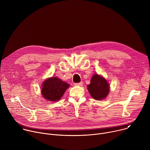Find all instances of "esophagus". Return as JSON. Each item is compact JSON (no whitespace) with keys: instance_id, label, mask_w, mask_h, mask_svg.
<instances>
[{"instance_id":"1","label":"esophagus","mask_w":150,"mask_h":150,"mask_svg":"<svg viewBox=\"0 0 150 150\" xmlns=\"http://www.w3.org/2000/svg\"><path fill=\"white\" fill-rule=\"evenodd\" d=\"M82 85H83L82 82H80L78 83H74V85H75V86H82Z\"/></svg>"}]
</instances>
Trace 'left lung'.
<instances>
[{"label": "left lung", "instance_id": "obj_1", "mask_svg": "<svg viewBox=\"0 0 150 150\" xmlns=\"http://www.w3.org/2000/svg\"><path fill=\"white\" fill-rule=\"evenodd\" d=\"M87 87L91 97L97 100L105 98L109 93L110 87L108 81L98 74L93 76Z\"/></svg>", "mask_w": 150, "mask_h": 150}]
</instances>
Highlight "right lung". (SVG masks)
Masks as SVG:
<instances>
[{
    "label": "right lung",
    "mask_w": 150,
    "mask_h": 150,
    "mask_svg": "<svg viewBox=\"0 0 150 150\" xmlns=\"http://www.w3.org/2000/svg\"><path fill=\"white\" fill-rule=\"evenodd\" d=\"M42 86L41 93L43 97L49 101H57L65 93L69 84L57 77H52L45 80Z\"/></svg>",
    "instance_id": "right-lung-1"
}]
</instances>
